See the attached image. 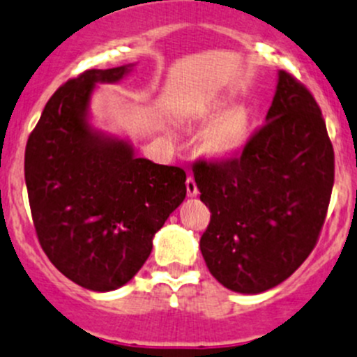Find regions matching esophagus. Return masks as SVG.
I'll use <instances>...</instances> for the list:
<instances>
[{
	"mask_svg": "<svg viewBox=\"0 0 357 357\" xmlns=\"http://www.w3.org/2000/svg\"><path fill=\"white\" fill-rule=\"evenodd\" d=\"M186 193H188V197L199 195V188H197V183L192 176H188V179H186Z\"/></svg>",
	"mask_w": 357,
	"mask_h": 357,
	"instance_id": "obj_1",
	"label": "esophagus"
}]
</instances>
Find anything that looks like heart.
Returning <instances> with one entry per match:
<instances>
[{
  "mask_svg": "<svg viewBox=\"0 0 357 357\" xmlns=\"http://www.w3.org/2000/svg\"><path fill=\"white\" fill-rule=\"evenodd\" d=\"M227 106V101H216L206 109L204 116H213ZM252 116L245 105H231L223 109L200 136V150L213 160H230L237 157L251 139Z\"/></svg>",
  "mask_w": 357,
  "mask_h": 357,
  "instance_id": "obj_1",
  "label": "heart"
}]
</instances>
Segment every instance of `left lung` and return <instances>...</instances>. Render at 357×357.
Here are the masks:
<instances>
[{"mask_svg": "<svg viewBox=\"0 0 357 357\" xmlns=\"http://www.w3.org/2000/svg\"><path fill=\"white\" fill-rule=\"evenodd\" d=\"M193 178L211 211L200 251L214 279L244 295L281 284L316 245L333 190V146L316 99L279 71L265 126L238 157L197 162Z\"/></svg>", "mask_w": 357, "mask_h": 357, "instance_id": "obj_1", "label": "left lung"}]
</instances>
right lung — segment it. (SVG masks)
I'll list each match as a JSON object with an SVG mask.
<instances>
[{
    "instance_id": "add662e5",
    "label": "right lung",
    "mask_w": 357,
    "mask_h": 357,
    "mask_svg": "<svg viewBox=\"0 0 357 357\" xmlns=\"http://www.w3.org/2000/svg\"><path fill=\"white\" fill-rule=\"evenodd\" d=\"M136 64L89 69L48 99L26 146V186L38 238L59 272L91 291L122 288L186 197L183 169L136 155L127 137L92 123L98 85Z\"/></svg>"
}]
</instances>
